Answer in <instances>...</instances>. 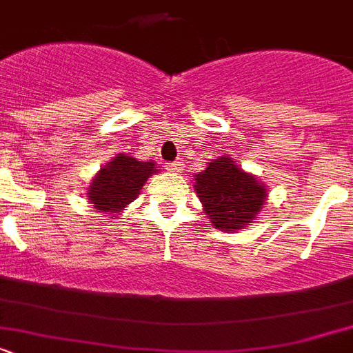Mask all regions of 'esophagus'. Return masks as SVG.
<instances>
[{
	"instance_id": "obj_1",
	"label": "esophagus",
	"mask_w": 353,
	"mask_h": 353,
	"mask_svg": "<svg viewBox=\"0 0 353 353\" xmlns=\"http://www.w3.org/2000/svg\"><path fill=\"white\" fill-rule=\"evenodd\" d=\"M167 170H168V172L177 174V172H181V170H183V165H181L179 161H172V163H167Z\"/></svg>"
}]
</instances>
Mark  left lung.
I'll return each instance as SVG.
<instances>
[{
  "label": "left lung",
  "instance_id": "obj_1",
  "mask_svg": "<svg viewBox=\"0 0 353 353\" xmlns=\"http://www.w3.org/2000/svg\"><path fill=\"white\" fill-rule=\"evenodd\" d=\"M194 186L211 225L225 232L250 225L266 201L261 181L228 156L210 161L206 170L195 176Z\"/></svg>",
  "mask_w": 353,
  "mask_h": 353
}]
</instances>
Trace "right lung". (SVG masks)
Wrapping results in <instances>:
<instances>
[{
  "label": "right lung",
  "mask_w": 353,
  "mask_h": 353,
  "mask_svg": "<svg viewBox=\"0 0 353 353\" xmlns=\"http://www.w3.org/2000/svg\"><path fill=\"white\" fill-rule=\"evenodd\" d=\"M158 174L154 161H139L137 158L117 154L92 179L88 186V202L99 213H121L139 197L149 176Z\"/></svg>",
  "instance_id": "1"
}]
</instances>
